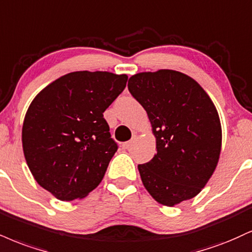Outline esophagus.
Returning <instances> with one entry per match:
<instances>
[{"label":"esophagus","instance_id":"esophagus-1","mask_svg":"<svg viewBox=\"0 0 252 252\" xmlns=\"http://www.w3.org/2000/svg\"><path fill=\"white\" fill-rule=\"evenodd\" d=\"M135 139H136V138L134 137V138H131V139H130V141L126 142V143H123V144H122V148H123V149H129V148L131 147V145L135 143Z\"/></svg>","mask_w":252,"mask_h":252}]
</instances>
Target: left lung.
<instances>
[{
	"instance_id": "obj_1",
	"label": "left lung",
	"mask_w": 252,
	"mask_h": 252,
	"mask_svg": "<svg viewBox=\"0 0 252 252\" xmlns=\"http://www.w3.org/2000/svg\"><path fill=\"white\" fill-rule=\"evenodd\" d=\"M128 89L147 111L157 154L138 164L153 198L174 207L201 192L222 148L217 109L204 89L183 72L162 69L129 78Z\"/></svg>"
}]
</instances>
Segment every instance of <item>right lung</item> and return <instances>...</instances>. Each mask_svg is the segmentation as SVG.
Instances as JSON below:
<instances>
[{
  "instance_id": "obj_1",
  "label": "right lung",
  "mask_w": 252,
  "mask_h": 252,
  "mask_svg": "<svg viewBox=\"0 0 252 252\" xmlns=\"http://www.w3.org/2000/svg\"><path fill=\"white\" fill-rule=\"evenodd\" d=\"M128 76L74 71L30 103L22 126L27 164L36 182L60 201L83 198L101 183L117 151L103 113Z\"/></svg>"
}]
</instances>
